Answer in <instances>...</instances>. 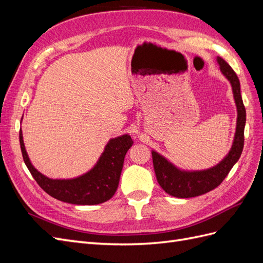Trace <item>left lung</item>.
<instances>
[{
    "mask_svg": "<svg viewBox=\"0 0 263 263\" xmlns=\"http://www.w3.org/2000/svg\"><path fill=\"white\" fill-rule=\"evenodd\" d=\"M220 71L232 83L234 98L238 110L237 128L234 145L228 156L218 163L216 166L204 171L185 172L177 169L168 160L153 151V162L154 169L158 183L160 186L174 197L189 198L194 197L210 192V191L217 187L220 183L228 176L234 164L240 158L243 142H245V124H246V108L240 94V82L233 68L220 57L217 58Z\"/></svg>",
    "mask_w": 263,
    "mask_h": 263,
    "instance_id": "1",
    "label": "left lung"
}]
</instances>
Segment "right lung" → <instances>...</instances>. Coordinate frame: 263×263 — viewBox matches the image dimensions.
Instances as JSON below:
<instances>
[{"instance_id":"add662e5","label":"right lung","mask_w":263,"mask_h":263,"mask_svg":"<svg viewBox=\"0 0 263 263\" xmlns=\"http://www.w3.org/2000/svg\"><path fill=\"white\" fill-rule=\"evenodd\" d=\"M20 144L24 162L47 194L70 204L95 205L108 201L115 194L125 155L134 141L128 135L110 139L97 165L90 172L72 180H52L38 172L29 161L22 130H20Z\"/></svg>"}]
</instances>
